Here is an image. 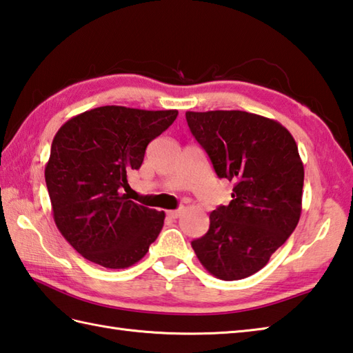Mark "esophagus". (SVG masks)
<instances>
[{"mask_svg":"<svg viewBox=\"0 0 353 353\" xmlns=\"http://www.w3.org/2000/svg\"><path fill=\"white\" fill-rule=\"evenodd\" d=\"M181 214H183V209H175V210H169L168 212V215L170 218H178V216H181Z\"/></svg>","mask_w":353,"mask_h":353,"instance_id":"1","label":"esophagus"}]
</instances>
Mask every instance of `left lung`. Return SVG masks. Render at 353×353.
Wrapping results in <instances>:
<instances>
[{
  "instance_id": "8db88e82",
  "label": "left lung",
  "mask_w": 353,
  "mask_h": 353,
  "mask_svg": "<svg viewBox=\"0 0 353 353\" xmlns=\"http://www.w3.org/2000/svg\"><path fill=\"white\" fill-rule=\"evenodd\" d=\"M189 129L218 178L234 181L229 205L210 214L208 234L192 248L212 275L243 280L261 270L295 230L304 168L283 125L243 110L185 112Z\"/></svg>"
}]
</instances>
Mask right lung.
Instances as JSON below:
<instances>
[{
    "label": "right lung",
    "mask_w": 353,
    "mask_h": 353,
    "mask_svg": "<svg viewBox=\"0 0 353 353\" xmlns=\"http://www.w3.org/2000/svg\"><path fill=\"white\" fill-rule=\"evenodd\" d=\"M178 110L103 105L70 118L52 141L44 176L53 219L79 255L108 269L138 263L164 224V212L123 194L145 148Z\"/></svg>",
    "instance_id": "1"
}]
</instances>
